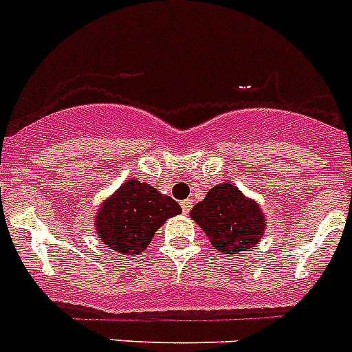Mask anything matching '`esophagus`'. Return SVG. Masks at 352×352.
Instances as JSON below:
<instances>
[{
	"label": "esophagus",
	"mask_w": 352,
	"mask_h": 352,
	"mask_svg": "<svg viewBox=\"0 0 352 352\" xmlns=\"http://www.w3.org/2000/svg\"><path fill=\"white\" fill-rule=\"evenodd\" d=\"M182 208L185 212H190V209L193 208V201L192 199H185V201H182Z\"/></svg>",
	"instance_id": "34e87169"
}]
</instances>
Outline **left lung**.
<instances>
[{
  "instance_id": "obj_1",
  "label": "left lung",
  "mask_w": 352,
  "mask_h": 352,
  "mask_svg": "<svg viewBox=\"0 0 352 352\" xmlns=\"http://www.w3.org/2000/svg\"><path fill=\"white\" fill-rule=\"evenodd\" d=\"M208 235L214 250L239 254L260 241L265 216L254 201H250L234 185H218L190 212Z\"/></svg>"
}]
</instances>
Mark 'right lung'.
Instances as JSON below:
<instances>
[{
  "label": "right lung",
  "instance_id": "add662e5",
  "mask_svg": "<svg viewBox=\"0 0 352 352\" xmlns=\"http://www.w3.org/2000/svg\"><path fill=\"white\" fill-rule=\"evenodd\" d=\"M182 208L148 183L129 179L99 209L96 227L101 241L120 254H138L150 244L157 228Z\"/></svg>",
  "mask_w": 352,
  "mask_h": 352
}]
</instances>
